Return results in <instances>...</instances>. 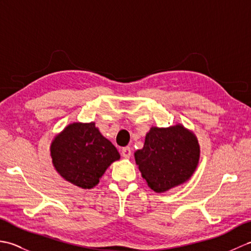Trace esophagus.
<instances>
[{"label":"esophagus","instance_id":"1","mask_svg":"<svg viewBox=\"0 0 251 251\" xmlns=\"http://www.w3.org/2000/svg\"><path fill=\"white\" fill-rule=\"evenodd\" d=\"M122 155L125 158H129L131 156V149L129 147H125L122 149Z\"/></svg>","mask_w":251,"mask_h":251}]
</instances>
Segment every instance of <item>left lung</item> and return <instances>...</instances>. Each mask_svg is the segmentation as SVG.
Segmentation results:
<instances>
[{"mask_svg": "<svg viewBox=\"0 0 251 251\" xmlns=\"http://www.w3.org/2000/svg\"><path fill=\"white\" fill-rule=\"evenodd\" d=\"M135 158L148 185L161 193L190 179L199 163L200 147L183 126L152 127Z\"/></svg>", "mask_w": 251, "mask_h": 251, "instance_id": "1", "label": "left lung"}]
</instances>
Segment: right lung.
I'll use <instances>...</instances> for the list:
<instances>
[{
    "label": "right lung",
    "mask_w": 251,
    "mask_h": 251,
    "mask_svg": "<svg viewBox=\"0 0 251 251\" xmlns=\"http://www.w3.org/2000/svg\"><path fill=\"white\" fill-rule=\"evenodd\" d=\"M50 155L56 170L69 182L83 189L98 184L120 153L100 134L95 123H73L52 141Z\"/></svg>",
    "instance_id": "add662e5"
}]
</instances>
